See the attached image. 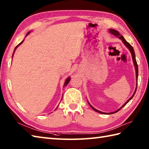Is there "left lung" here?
I'll list each match as a JSON object with an SVG mask.
<instances>
[{"instance_id":"obj_1","label":"left lung","mask_w":149,"mask_h":149,"mask_svg":"<svg viewBox=\"0 0 149 149\" xmlns=\"http://www.w3.org/2000/svg\"><path fill=\"white\" fill-rule=\"evenodd\" d=\"M109 33H110L111 34H113L114 36H115L116 37L118 38H119L120 40H121L122 41L123 43L124 44V45H125V47H127V48L129 50V51H130V52L131 53V56H132V61H133L134 66V68H135V71H136V89H135V90H134V92L133 94H132V95L130 97V99H129L127 101H126L125 103L124 104H123V105L122 107H120L118 109H117L116 111H114V112H111V113H104V112L100 111H99V110H97V109L94 108V107H93L92 106H91V104H90V102L88 101V104H89V105L90 106V107H91V108H92L94 111H95L97 112V113H101V114H104V115H110V114H113V113H116V112H118L119 110L121 109L123 106H125L126 104H127L129 102V101H130V100L132 99V97H134V94H135V93H136V91L137 83H138V65H137L136 60V56H135V53H134V50L133 47H132L130 45V44H129V43L127 42V41H126V40H125L124 38L123 37V36L120 35V34L119 33L118 31H116V30H115V29H109Z\"/></svg>"}]
</instances>
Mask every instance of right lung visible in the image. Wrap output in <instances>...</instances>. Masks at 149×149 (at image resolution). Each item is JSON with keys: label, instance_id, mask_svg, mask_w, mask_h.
<instances>
[{"label": "right lung", "instance_id": "1", "mask_svg": "<svg viewBox=\"0 0 149 149\" xmlns=\"http://www.w3.org/2000/svg\"><path fill=\"white\" fill-rule=\"evenodd\" d=\"M31 32V31H29V32H28L27 33V34H26V36H27L28 35V34H29ZM24 40H22V42L20 43H19L18 44V45L17 46V47H15V50H14V51H13V56H12V58H13V55H14V53H15V50H16V49H17V47L19 46V45H21V44L22 43H23L24 42ZM70 77H68L67 79H66V81H65V83H64V85H63V87H64V86H66V85H67L68 84V83H69V82H70ZM57 109V108H56Z\"/></svg>", "mask_w": 149, "mask_h": 149}]
</instances>
